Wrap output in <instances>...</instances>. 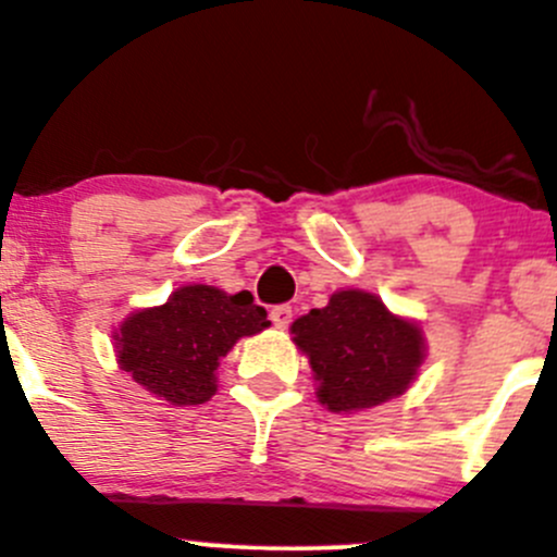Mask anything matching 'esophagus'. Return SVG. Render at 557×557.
Returning <instances> with one entry per match:
<instances>
[{
    "label": "esophagus",
    "mask_w": 557,
    "mask_h": 557,
    "mask_svg": "<svg viewBox=\"0 0 557 557\" xmlns=\"http://www.w3.org/2000/svg\"><path fill=\"white\" fill-rule=\"evenodd\" d=\"M270 319H272V324L274 327H280V330H285L287 324L293 322V309L287 304H280V306H274V309L270 311Z\"/></svg>",
    "instance_id": "obj_1"
}]
</instances>
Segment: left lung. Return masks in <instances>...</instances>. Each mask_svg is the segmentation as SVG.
I'll list each match as a JSON object with an SVG mask.
<instances>
[{
  "instance_id": "1",
  "label": "left lung",
  "mask_w": 557,
  "mask_h": 557,
  "mask_svg": "<svg viewBox=\"0 0 557 557\" xmlns=\"http://www.w3.org/2000/svg\"><path fill=\"white\" fill-rule=\"evenodd\" d=\"M290 330L314 369L319 403L335 413L395 398L424 361L417 324L393 317L363 290L335 293L324 309H311Z\"/></svg>"
}]
</instances>
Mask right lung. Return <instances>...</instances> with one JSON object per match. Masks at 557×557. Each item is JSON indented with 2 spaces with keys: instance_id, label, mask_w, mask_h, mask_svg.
<instances>
[{
  "instance_id": "1",
  "label": "right lung",
  "mask_w": 557,
  "mask_h": 557,
  "mask_svg": "<svg viewBox=\"0 0 557 557\" xmlns=\"http://www.w3.org/2000/svg\"><path fill=\"white\" fill-rule=\"evenodd\" d=\"M270 327L251 293L235 296L212 285H185L164 306L120 324L117 359L149 393L172 406H198L214 395V369L243 335Z\"/></svg>"
}]
</instances>
